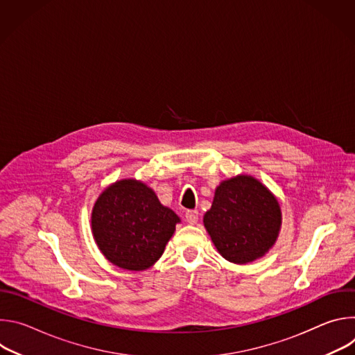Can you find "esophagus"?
<instances>
[{
  "instance_id": "1",
  "label": "esophagus",
  "mask_w": 355,
  "mask_h": 355,
  "mask_svg": "<svg viewBox=\"0 0 355 355\" xmlns=\"http://www.w3.org/2000/svg\"><path fill=\"white\" fill-rule=\"evenodd\" d=\"M185 220L189 223V225H195L198 222V211H188L185 214Z\"/></svg>"
}]
</instances>
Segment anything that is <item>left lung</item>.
I'll return each mask as SVG.
<instances>
[{"label": "left lung", "instance_id": "left-lung-1", "mask_svg": "<svg viewBox=\"0 0 355 355\" xmlns=\"http://www.w3.org/2000/svg\"><path fill=\"white\" fill-rule=\"evenodd\" d=\"M204 226L219 254L233 264H247L274 247L282 226L278 198L256 177L239 174L215 189Z\"/></svg>", "mask_w": 355, "mask_h": 355}]
</instances>
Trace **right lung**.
Here are the masks:
<instances>
[{
    "mask_svg": "<svg viewBox=\"0 0 355 355\" xmlns=\"http://www.w3.org/2000/svg\"><path fill=\"white\" fill-rule=\"evenodd\" d=\"M181 219L143 181L122 178L96 198L91 232L104 257L128 271H144L163 256Z\"/></svg>",
    "mask_w": 355,
    "mask_h": 355,
    "instance_id": "right-lung-1",
    "label": "right lung"
}]
</instances>
